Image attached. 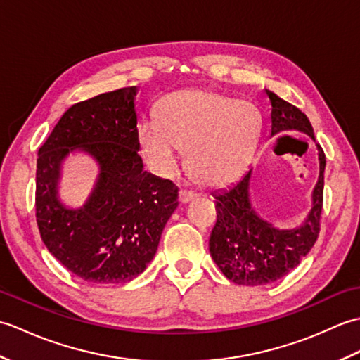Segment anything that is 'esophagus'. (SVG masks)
Returning <instances> with one entry per match:
<instances>
[{"mask_svg": "<svg viewBox=\"0 0 360 360\" xmlns=\"http://www.w3.org/2000/svg\"><path fill=\"white\" fill-rule=\"evenodd\" d=\"M198 195L195 193V192H190V190H186V188H182L181 192H179V200H181V202H188V201H192L193 198H196Z\"/></svg>", "mask_w": 360, "mask_h": 360, "instance_id": "esophagus-1", "label": "esophagus"}]
</instances>
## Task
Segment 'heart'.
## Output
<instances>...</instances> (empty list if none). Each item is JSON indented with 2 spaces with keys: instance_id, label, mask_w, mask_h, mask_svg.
<instances>
[{
  "instance_id": "b5f03b06",
  "label": "heart",
  "mask_w": 360,
  "mask_h": 360,
  "mask_svg": "<svg viewBox=\"0 0 360 360\" xmlns=\"http://www.w3.org/2000/svg\"><path fill=\"white\" fill-rule=\"evenodd\" d=\"M259 133L255 105L212 91L187 89L165 97L160 122H143L139 141L160 172H172L179 150H188V168L205 186H223L246 170Z\"/></svg>"
}]
</instances>
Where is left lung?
<instances>
[{
    "instance_id": "obj_1",
    "label": "left lung",
    "mask_w": 360,
    "mask_h": 360,
    "mask_svg": "<svg viewBox=\"0 0 360 360\" xmlns=\"http://www.w3.org/2000/svg\"><path fill=\"white\" fill-rule=\"evenodd\" d=\"M271 103V136L283 131H300L314 139L309 119L272 91L264 89ZM320 174L312 192V209L304 223L297 229L280 231L259 218L249 200V170L233 186L218 192L217 224L212 229L209 249L213 262L226 277L243 286H262L272 283L300 264L314 246L320 232L323 207L325 153L320 145Z\"/></svg>"
}]
</instances>
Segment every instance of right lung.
Segmentation results:
<instances>
[{
  "label": "right lung",
  "instance_id": "1",
  "mask_svg": "<svg viewBox=\"0 0 360 360\" xmlns=\"http://www.w3.org/2000/svg\"><path fill=\"white\" fill-rule=\"evenodd\" d=\"M136 86L72 105L38 150L35 217L41 240L68 271L98 285L127 283L155 257L178 187L143 172L134 110ZM85 150L99 164L89 201L68 210L58 200L64 158Z\"/></svg>",
  "mask_w": 360,
  "mask_h": 360
}]
</instances>
